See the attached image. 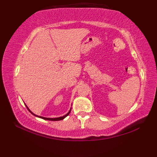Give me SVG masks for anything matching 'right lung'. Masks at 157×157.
<instances>
[{
  "label": "right lung",
  "mask_w": 157,
  "mask_h": 157,
  "mask_svg": "<svg viewBox=\"0 0 157 157\" xmlns=\"http://www.w3.org/2000/svg\"><path fill=\"white\" fill-rule=\"evenodd\" d=\"M25 105L26 107H27V109H28V111H29V112H30L33 115H34V116H36V117H37L43 119H44V120H48V121H60V120H63V119H65L67 116H68V115H69V114L70 113V112H71V108L70 109V110L69 111V112H68L67 113L66 115H65L64 116L59 117H56V118H48V117H41V116H38V115H35L34 113H33L30 111V110H29V109L28 107V106L26 105V104H25Z\"/></svg>",
  "instance_id": "1"
}]
</instances>
